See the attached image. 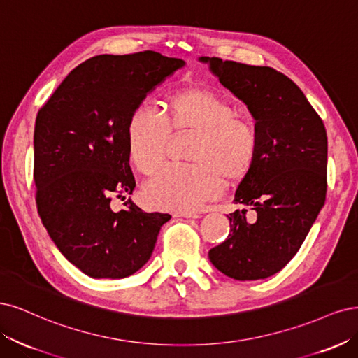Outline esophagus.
<instances>
[{"label":"esophagus","mask_w":358,"mask_h":358,"mask_svg":"<svg viewBox=\"0 0 358 358\" xmlns=\"http://www.w3.org/2000/svg\"><path fill=\"white\" fill-rule=\"evenodd\" d=\"M174 217H182V218H199V214L186 211V213H176V214H174Z\"/></svg>","instance_id":"obj_1"}]
</instances>
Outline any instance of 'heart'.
Returning <instances> with one entry per match:
<instances>
[{"label":"heart","instance_id":"heart-1","mask_svg":"<svg viewBox=\"0 0 358 358\" xmlns=\"http://www.w3.org/2000/svg\"><path fill=\"white\" fill-rule=\"evenodd\" d=\"M174 134L196 132L190 166H168L144 189L145 202L157 210L194 211L214 201L229 182L244 180L256 162L259 140L250 120L235 116V107L217 92L187 87L172 94L164 117L140 106L128 122V155L135 168L152 176L164 165Z\"/></svg>","mask_w":358,"mask_h":358}]
</instances>
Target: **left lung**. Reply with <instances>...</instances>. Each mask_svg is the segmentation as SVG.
<instances>
[{
  "instance_id": "obj_1",
  "label": "left lung",
  "mask_w": 358,
  "mask_h": 358,
  "mask_svg": "<svg viewBox=\"0 0 358 358\" xmlns=\"http://www.w3.org/2000/svg\"><path fill=\"white\" fill-rule=\"evenodd\" d=\"M220 83L245 103L255 119L257 157L239 182L229 214L230 232L210 250L215 269L238 281L280 272L302 247L326 201L327 134L294 82L271 66L201 56Z\"/></svg>"
}]
</instances>
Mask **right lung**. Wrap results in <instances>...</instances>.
<instances>
[{"label": "right lung", "mask_w": 358, "mask_h": 358, "mask_svg": "<svg viewBox=\"0 0 358 358\" xmlns=\"http://www.w3.org/2000/svg\"><path fill=\"white\" fill-rule=\"evenodd\" d=\"M182 59L145 50L99 55L76 66L44 103L34 129V181L41 222L62 256L90 278H126L152 257L169 214L124 199L135 178L128 122Z\"/></svg>", "instance_id": "1"}]
</instances>
